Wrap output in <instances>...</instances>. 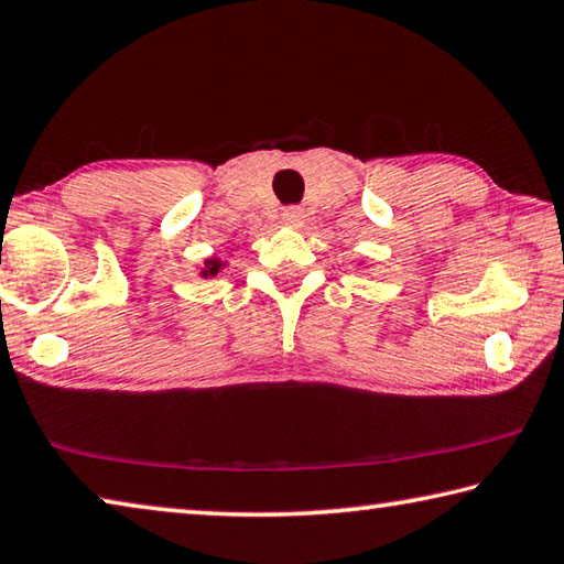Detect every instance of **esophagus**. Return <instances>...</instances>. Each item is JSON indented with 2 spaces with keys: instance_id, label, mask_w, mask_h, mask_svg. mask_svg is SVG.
<instances>
[{
  "instance_id": "obj_1",
  "label": "esophagus",
  "mask_w": 564,
  "mask_h": 564,
  "mask_svg": "<svg viewBox=\"0 0 564 564\" xmlns=\"http://www.w3.org/2000/svg\"><path fill=\"white\" fill-rule=\"evenodd\" d=\"M281 218H283V224H289V226H301L305 221V214L301 206H285Z\"/></svg>"
}]
</instances>
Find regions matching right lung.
I'll use <instances>...</instances> for the list:
<instances>
[{"label":"right lung","instance_id":"add662e5","mask_svg":"<svg viewBox=\"0 0 564 564\" xmlns=\"http://www.w3.org/2000/svg\"><path fill=\"white\" fill-rule=\"evenodd\" d=\"M218 269H221V263H218V261H208V273L216 275Z\"/></svg>","mask_w":564,"mask_h":564}]
</instances>
